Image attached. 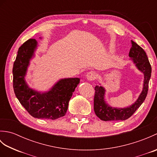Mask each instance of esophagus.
<instances>
[{"instance_id":"34e87169","label":"esophagus","mask_w":157,"mask_h":157,"mask_svg":"<svg viewBox=\"0 0 157 157\" xmlns=\"http://www.w3.org/2000/svg\"><path fill=\"white\" fill-rule=\"evenodd\" d=\"M96 73L94 71H90L87 73V75H86V78L88 81H93L96 78Z\"/></svg>"}]
</instances>
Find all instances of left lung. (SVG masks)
Masks as SVG:
<instances>
[{
  "mask_svg": "<svg viewBox=\"0 0 157 157\" xmlns=\"http://www.w3.org/2000/svg\"><path fill=\"white\" fill-rule=\"evenodd\" d=\"M129 56L134 62L136 68L144 74L143 88L136 101L125 108L112 107L105 101L106 90L101 86H96L94 99V110L96 116L102 121H124L129 118L137 110L147 96L148 83L151 77V65L145 51L136 42L132 40Z\"/></svg>",
  "mask_w": 157,
  "mask_h": 157,
  "instance_id": "obj_1",
  "label": "left lung"
}]
</instances>
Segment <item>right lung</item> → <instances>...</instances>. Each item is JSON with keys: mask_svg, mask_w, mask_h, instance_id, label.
<instances>
[{"mask_svg": "<svg viewBox=\"0 0 157 157\" xmlns=\"http://www.w3.org/2000/svg\"><path fill=\"white\" fill-rule=\"evenodd\" d=\"M37 46L35 39H29L19 48L13 68V88L17 98L32 117L55 120L66 114L69 100L80 79H61L44 92L29 88L25 77Z\"/></svg>", "mask_w": 157, "mask_h": 157, "instance_id": "obj_1", "label": "right lung"}]
</instances>
